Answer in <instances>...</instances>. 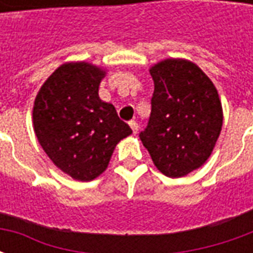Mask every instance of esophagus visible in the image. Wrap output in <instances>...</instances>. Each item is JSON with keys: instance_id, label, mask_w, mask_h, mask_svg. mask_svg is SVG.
Instances as JSON below:
<instances>
[{"instance_id": "34e87169", "label": "esophagus", "mask_w": 253, "mask_h": 253, "mask_svg": "<svg viewBox=\"0 0 253 253\" xmlns=\"http://www.w3.org/2000/svg\"><path fill=\"white\" fill-rule=\"evenodd\" d=\"M128 125H130V127H131L132 134H137V132H138V123H137V122H135V121L128 122Z\"/></svg>"}]
</instances>
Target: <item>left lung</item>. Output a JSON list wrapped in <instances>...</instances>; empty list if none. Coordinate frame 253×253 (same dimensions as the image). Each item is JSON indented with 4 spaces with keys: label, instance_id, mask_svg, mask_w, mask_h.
<instances>
[{
    "label": "left lung",
    "instance_id": "1",
    "mask_svg": "<svg viewBox=\"0 0 253 253\" xmlns=\"http://www.w3.org/2000/svg\"><path fill=\"white\" fill-rule=\"evenodd\" d=\"M149 72L154 81L152 114L139 138L163 175L183 177L212 153L222 128V104L211 80L188 59L167 58Z\"/></svg>",
    "mask_w": 253,
    "mask_h": 253
}]
</instances>
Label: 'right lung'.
I'll list each match as a JSON object with an SVG mask.
<instances>
[{
	"label": "right lung",
	"instance_id": "1",
	"mask_svg": "<svg viewBox=\"0 0 253 253\" xmlns=\"http://www.w3.org/2000/svg\"><path fill=\"white\" fill-rule=\"evenodd\" d=\"M107 69L78 61L55 69L36 94V138L52 164L74 180L90 181L110 164L116 145L131 134L115 107L99 97Z\"/></svg>",
	"mask_w": 253,
	"mask_h": 253
}]
</instances>
